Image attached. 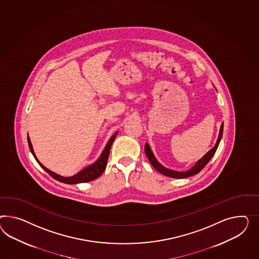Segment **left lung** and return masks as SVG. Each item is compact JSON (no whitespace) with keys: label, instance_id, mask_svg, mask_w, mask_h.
<instances>
[{"label":"left lung","instance_id":"obj_1","mask_svg":"<svg viewBox=\"0 0 259 259\" xmlns=\"http://www.w3.org/2000/svg\"><path fill=\"white\" fill-rule=\"evenodd\" d=\"M223 132H224V122L222 123L221 128H220V133H219V137H218L217 142L215 144V146L212 148L211 150H209L206 154L203 155V157L201 159L197 161L195 163V165L191 168H189V170H186V171H176L174 169H169V168L164 167L162 164H160L157 159L155 158L154 153L152 151V149L150 147V145L148 143H145V154L147 155L148 159L150 161V163L153 165L154 167L158 172H160L161 175H166L168 177H171V178H187L189 176H192V175H195L200 172L204 166L209 162L210 159L213 157V155L216 153L217 151L218 146L220 144V141L223 138Z\"/></svg>","mask_w":259,"mask_h":259}]
</instances>
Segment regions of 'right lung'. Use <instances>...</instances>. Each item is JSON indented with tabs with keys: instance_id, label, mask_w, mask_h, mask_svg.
Here are the masks:
<instances>
[{
	"instance_id": "right-lung-1",
	"label": "right lung",
	"mask_w": 259,
	"mask_h": 259,
	"mask_svg": "<svg viewBox=\"0 0 259 259\" xmlns=\"http://www.w3.org/2000/svg\"><path fill=\"white\" fill-rule=\"evenodd\" d=\"M117 134H118V132L114 134L111 138H110V140H108V142L106 143L104 151L102 152V154H101L100 157H99L97 160L95 161L93 164L90 165V166H87L82 170L77 172L76 175L69 176V177H65V176H62V175H57L56 172L52 171L49 168H46L44 165H42L39 160L37 159V157L35 156V152H34V149H33V146H32V143H31V140H30L29 136L27 137V140H28V145L31 153L34 155L35 160L39 164V166L46 172H48L53 178H55L56 180L59 181V182L74 185V184H79V183L90 182V181H92V180H95L96 178H98L99 176H101V175L105 171V167H106V164H107V160H108V156H109L110 148H111L112 143H113V141L115 140Z\"/></svg>"
}]
</instances>
